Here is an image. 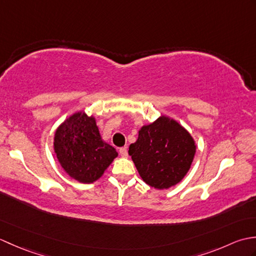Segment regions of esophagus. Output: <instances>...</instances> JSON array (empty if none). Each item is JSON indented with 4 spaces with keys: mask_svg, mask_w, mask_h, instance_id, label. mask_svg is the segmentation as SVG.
Here are the masks:
<instances>
[{
    "mask_svg": "<svg viewBox=\"0 0 256 256\" xmlns=\"http://www.w3.org/2000/svg\"><path fill=\"white\" fill-rule=\"evenodd\" d=\"M118 152H120V154H121L122 157H128V148H126V146H125V148H120Z\"/></svg>",
    "mask_w": 256,
    "mask_h": 256,
    "instance_id": "1",
    "label": "esophagus"
}]
</instances>
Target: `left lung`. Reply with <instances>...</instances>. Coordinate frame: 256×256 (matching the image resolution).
Returning a JSON list of instances; mask_svg holds the SVG:
<instances>
[{"label":"left lung","mask_w":256,"mask_h":256,"mask_svg":"<svg viewBox=\"0 0 256 256\" xmlns=\"http://www.w3.org/2000/svg\"><path fill=\"white\" fill-rule=\"evenodd\" d=\"M196 142L176 120L160 116L143 125L136 142L128 148L143 180L156 189H168L187 175L196 154Z\"/></svg>","instance_id":"left-lung-1"}]
</instances>
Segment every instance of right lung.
Wrapping results in <instances>:
<instances>
[{
  "label": "right lung",
  "instance_id": "right-lung-1",
  "mask_svg": "<svg viewBox=\"0 0 256 256\" xmlns=\"http://www.w3.org/2000/svg\"><path fill=\"white\" fill-rule=\"evenodd\" d=\"M54 150L64 172L82 184L100 179L118 157L116 148L102 140L96 118L84 111L74 112L57 128Z\"/></svg>",
  "mask_w": 256,
  "mask_h": 256
}]
</instances>
